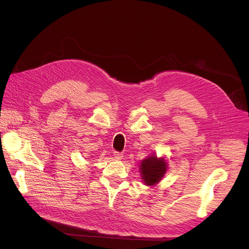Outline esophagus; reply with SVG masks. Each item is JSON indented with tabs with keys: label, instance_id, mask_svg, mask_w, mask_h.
Masks as SVG:
<instances>
[{
	"label": "esophagus",
	"instance_id": "34e87169",
	"mask_svg": "<svg viewBox=\"0 0 249 249\" xmlns=\"http://www.w3.org/2000/svg\"><path fill=\"white\" fill-rule=\"evenodd\" d=\"M114 158L117 160H122L123 158V154L120 152H114Z\"/></svg>",
	"mask_w": 249,
	"mask_h": 249
}]
</instances>
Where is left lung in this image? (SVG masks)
I'll return each mask as SVG.
<instances>
[{
    "label": "left lung",
    "instance_id": "8db88e82",
    "mask_svg": "<svg viewBox=\"0 0 249 249\" xmlns=\"http://www.w3.org/2000/svg\"><path fill=\"white\" fill-rule=\"evenodd\" d=\"M140 170L144 182L147 185H155L164 175L166 162L163 159H158L156 156H152L142 160Z\"/></svg>",
    "mask_w": 249,
    "mask_h": 249
}]
</instances>
